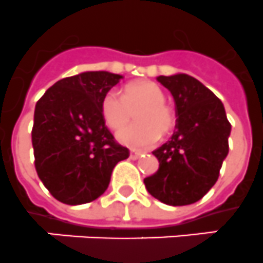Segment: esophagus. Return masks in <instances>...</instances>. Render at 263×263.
Here are the masks:
<instances>
[{"instance_id": "esophagus-1", "label": "esophagus", "mask_w": 263, "mask_h": 263, "mask_svg": "<svg viewBox=\"0 0 263 263\" xmlns=\"http://www.w3.org/2000/svg\"><path fill=\"white\" fill-rule=\"evenodd\" d=\"M141 155H143V152H139V151H131V152H129V158H131V160H137Z\"/></svg>"}]
</instances>
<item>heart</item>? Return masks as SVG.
I'll list each match as a JSON object with an SVG mask.
<instances>
[{"instance_id": "b5f03b06", "label": "heart", "mask_w": 263, "mask_h": 263, "mask_svg": "<svg viewBox=\"0 0 263 263\" xmlns=\"http://www.w3.org/2000/svg\"><path fill=\"white\" fill-rule=\"evenodd\" d=\"M139 108L141 110L138 109ZM139 111H138L137 110ZM138 111L137 125L118 132V140L134 149L152 146L174 127V114L165 105V94L152 81H136L127 85L124 94L111 89L101 103V112L111 129H120Z\"/></svg>"}]
</instances>
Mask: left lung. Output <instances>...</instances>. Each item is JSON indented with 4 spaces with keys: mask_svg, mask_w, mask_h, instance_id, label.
Instances as JSON below:
<instances>
[{
    "mask_svg": "<svg viewBox=\"0 0 263 263\" xmlns=\"http://www.w3.org/2000/svg\"><path fill=\"white\" fill-rule=\"evenodd\" d=\"M157 81L174 98L177 129L167 143L153 151L160 166L144 183L165 204H193L219 178L229 151L231 124L221 101L191 76H158Z\"/></svg>",
    "mask_w": 263,
    "mask_h": 263,
    "instance_id": "obj_1",
    "label": "left lung"
}]
</instances>
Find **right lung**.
Instances as JSON below:
<instances>
[{
	"label": "right lung",
	"instance_id": "1",
	"mask_svg": "<svg viewBox=\"0 0 263 263\" xmlns=\"http://www.w3.org/2000/svg\"><path fill=\"white\" fill-rule=\"evenodd\" d=\"M123 76L82 72L52 85L37 101L32 146L35 169L53 198L69 205L96 200L129 151L115 143L101 112L105 94Z\"/></svg>",
	"mask_w": 263,
	"mask_h": 263
}]
</instances>
